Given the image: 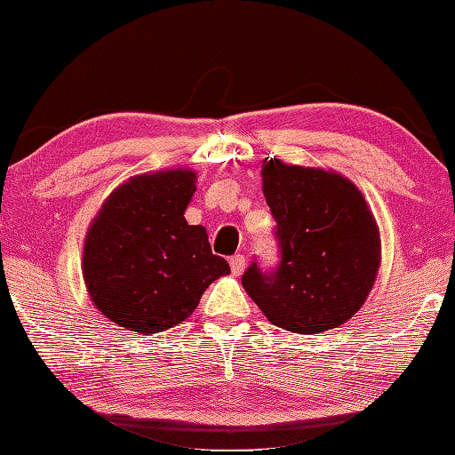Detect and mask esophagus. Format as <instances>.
Masks as SVG:
<instances>
[{
	"instance_id": "esophagus-1",
	"label": "esophagus",
	"mask_w": 455,
	"mask_h": 455,
	"mask_svg": "<svg viewBox=\"0 0 455 455\" xmlns=\"http://www.w3.org/2000/svg\"><path fill=\"white\" fill-rule=\"evenodd\" d=\"M230 269H233L235 275H241V273L244 271V257L243 255L230 257Z\"/></svg>"
}]
</instances>
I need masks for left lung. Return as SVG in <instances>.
Masks as SVG:
<instances>
[{
  "label": "left lung",
  "instance_id": "8db88e82",
  "mask_svg": "<svg viewBox=\"0 0 455 455\" xmlns=\"http://www.w3.org/2000/svg\"><path fill=\"white\" fill-rule=\"evenodd\" d=\"M263 194L275 219L279 261L257 259L243 287L267 320L295 334H318L355 315L380 263L379 228L350 180L323 170L263 165Z\"/></svg>",
  "mask_w": 455,
  "mask_h": 455
}]
</instances>
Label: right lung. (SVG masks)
<instances>
[{
    "mask_svg": "<svg viewBox=\"0 0 455 455\" xmlns=\"http://www.w3.org/2000/svg\"><path fill=\"white\" fill-rule=\"evenodd\" d=\"M196 174L157 172L119 186L89 228L83 275L95 306L121 328L157 334L184 322L214 279L230 273L206 228L188 225Z\"/></svg>",
    "mask_w": 455,
    "mask_h": 455,
    "instance_id": "obj_1",
    "label": "right lung"
}]
</instances>
